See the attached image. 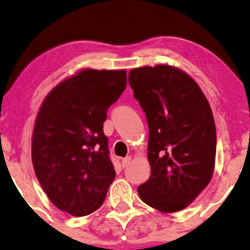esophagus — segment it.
<instances>
[{"label":"esophagus","mask_w":250,"mask_h":250,"mask_svg":"<svg viewBox=\"0 0 250 250\" xmlns=\"http://www.w3.org/2000/svg\"><path fill=\"white\" fill-rule=\"evenodd\" d=\"M131 160H132V157H131V156H127V157H125V158L123 159V162H122V165H123V167H126V166H128V164L131 163Z\"/></svg>","instance_id":"34e87169"}]
</instances>
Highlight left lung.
<instances>
[{
    "label": "left lung",
    "instance_id": "left-lung-1",
    "mask_svg": "<svg viewBox=\"0 0 250 250\" xmlns=\"http://www.w3.org/2000/svg\"><path fill=\"white\" fill-rule=\"evenodd\" d=\"M149 126V180L143 203L162 213L187 208L208 186L216 156V127L207 98L192 77L169 64L129 71Z\"/></svg>",
    "mask_w": 250,
    "mask_h": 250
}]
</instances>
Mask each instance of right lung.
Wrapping results in <instances>:
<instances>
[{"label":"right lung","mask_w":250,"mask_h":250,"mask_svg":"<svg viewBox=\"0 0 250 250\" xmlns=\"http://www.w3.org/2000/svg\"><path fill=\"white\" fill-rule=\"evenodd\" d=\"M126 82L125 69H82L51 90L37 112L36 177L51 203L73 216L97 210L115 179L104 122Z\"/></svg>","instance_id":"right-lung-1"}]
</instances>
